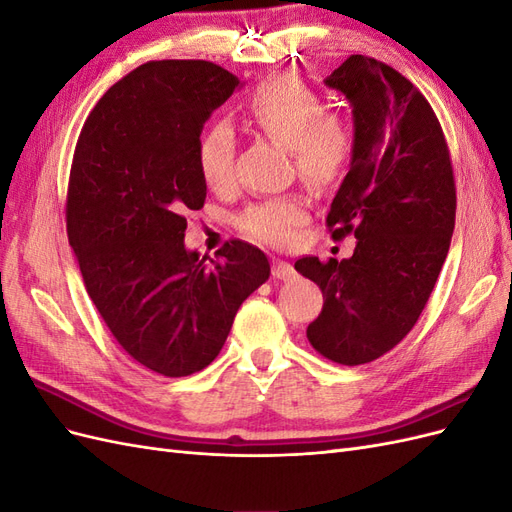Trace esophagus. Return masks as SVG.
Listing matches in <instances>:
<instances>
[{"label": "esophagus", "instance_id": "1", "mask_svg": "<svg viewBox=\"0 0 512 512\" xmlns=\"http://www.w3.org/2000/svg\"><path fill=\"white\" fill-rule=\"evenodd\" d=\"M271 271H273L275 280H290V277L294 275V267L290 265V262H284V260H275Z\"/></svg>", "mask_w": 512, "mask_h": 512}]
</instances>
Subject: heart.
<instances>
[{"label":"heart","instance_id":"heart-1","mask_svg":"<svg viewBox=\"0 0 512 512\" xmlns=\"http://www.w3.org/2000/svg\"><path fill=\"white\" fill-rule=\"evenodd\" d=\"M243 126L288 147L299 175L314 185H329L344 173L352 156V130L348 121L324 108L316 91L294 76L280 74L262 81L241 104ZM200 179L213 192H222L235 177V136L215 123L196 145ZM307 220V200L290 194L267 198L247 207L241 228L247 235L286 245Z\"/></svg>","mask_w":512,"mask_h":512}]
</instances>
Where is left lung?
Masks as SVG:
<instances>
[{
  "label": "left lung",
  "instance_id": "obj_1",
  "mask_svg": "<svg viewBox=\"0 0 512 512\" xmlns=\"http://www.w3.org/2000/svg\"><path fill=\"white\" fill-rule=\"evenodd\" d=\"M324 85L352 106L350 170L331 203L333 239L350 232L354 254L294 269L320 286L324 305L307 327L322 356L342 365L378 359L421 316L451 247L455 179L436 113L406 76L350 55Z\"/></svg>",
  "mask_w": 512,
  "mask_h": 512
}]
</instances>
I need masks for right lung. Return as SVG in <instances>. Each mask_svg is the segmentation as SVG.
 <instances>
[{
  "label": "right lung",
  "mask_w": 512,
  "mask_h": 512,
  "mask_svg": "<svg viewBox=\"0 0 512 512\" xmlns=\"http://www.w3.org/2000/svg\"><path fill=\"white\" fill-rule=\"evenodd\" d=\"M241 87L211 61H149L106 91L76 143L66 224L85 288L119 346L168 378L205 369L271 275L245 241L226 243L222 262L183 241L185 213L207 198L200 132Z\"/></svg>",
  "instance_id": "1"
}]
</instances>
